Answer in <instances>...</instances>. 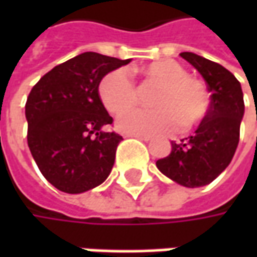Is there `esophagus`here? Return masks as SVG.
<instances>
[{
    "mask_svg": "<svg viewBox=\"0 0 257 257\" xmlns=\"http://www.w3.org/2000/svg\"><path fill=\"white\" fill-rule=\"evenodd\" d=\"M130 137H136V139L143 140V142H149L150 140V136H143V134H130Z\"/></svg>",
    "mask_w": 257,
    "mask_h": 257,
    "instance_id": "esophagus-1",
    "label": "esophagus"
}]
</instances>
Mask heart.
Returning <instances> with one entry per match:
<instances>
[{
  "label": "heart",
  "instance_id": "1",
  "mask_svg": "<svg viewBox=\"0 0 257 257\" xmlns=\"http://www.w3.org/2000/svg\"><path fill=\"white\" fill-rule=\"evenodd\" d=\"M147 83L159 85L152 95L154 108L134 110L121 115L117 128L127 134L166 133L180 124L182 130L199 125L209 113L210 95L200 78L172 58L157 60L140 68ZM98 97L110 114L120 115L132 110L139 101V88L124 68H115L98 83Z\"/></svg>",
  "mask_w": 257,
  "mask_h": 257
}]
</instances>
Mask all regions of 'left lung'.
<instances>
[{"label":"left lung","instance_id":"obj_1","mask_svg":"<svg viewBox=\"0 0 257 257\" xmlns=\"http://www.w3.org/2000/svg\"><path fill=\"white\" fill-rule=\"evenodd\" d=\"M202 74L210 93L209 113L193 136L172 142V153L156 166L164 176L186 187L212 183L232 162L239 144L244 113L237 78L223 65L193 53L180 54Z\"/></svg>","mask_w":257,"mask_h":257}]
</instances>
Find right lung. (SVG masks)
<instances>
[{
	"label": "right lung",
	"instance_id": "right-lung-1",
	"mask_svg": "<svg viewBox=\"0 0 257 257\" xmlns=\"http://www.w3.org/2000/svg\"><path fill=\"white\" fill-rule=\"evenodd\" d=\"M132 60L83 53L55 65L25 103L27 142L45 179L64 193H83L108 177L123 137L103 132L113 118L98 97L107 73Z\"/></svg>",
	"mask_w": 257,
	"mask_h": 257
}]
</instances>
